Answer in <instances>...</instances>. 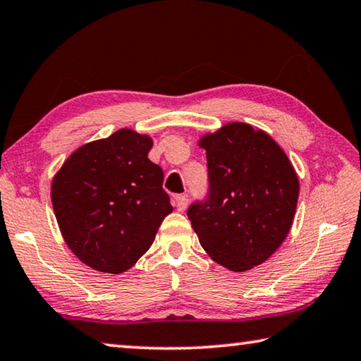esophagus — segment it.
Here are the masks:
<instances>
[{
	"label": "esophagus",
	"instance_id": "obj_1",
	"mask_svg": "<svg viewBox=\"0 0 361 361\" xmlns=\"http://www.w3.org/2000/svg\"><path fill=\"white\" fill-rule=\"evenodd\" d=\"M187 206H188V198L185 195L176 196V209H178L179 212H183V210L187 209Z\"/></svg>",
	"mask_w": 361,
	"mask_h": 361
}]
</instances>
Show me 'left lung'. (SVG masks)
I'll return each instance as SVG.
<instances>
[{
    "label": "left lung",
    "mask_w": 361,
    "mask_h": 361,
    "mask_svg": "<svg viewBox=\"0 0 361 361\" xmlns=\"http://www.w3.org/2000/svg\"><path fill=\"white\" fill-rule=\"evenodd\" d=\"M206 149L209 196L188 207L201 247L233 271L267 261L286 239L298 178L286 152L259 128L229 122L200 138Z\"/></svg>",
    "instance_id": "8db88e82"
}]
</instances>
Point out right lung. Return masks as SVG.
Returning a JSON list of instances; mask_svg holds the SVG:
<instances>
[{"instance_id":"add662e5","label":"right lung","mask_w":361,"mask_h":361,"mask_svg":"<svg viewBox=\"0 0 361 361\" xmlns=\"http://www.w3.org/2000/svg\"><path fill=\"white\" fill-rule=\"evenodd\" d=\"M152 138L119 128L69 155L51 180V204L67 247L94 270L119 275L151 248L173 212L163 171L147 159Z\"/></svg>"}]
</instances>
